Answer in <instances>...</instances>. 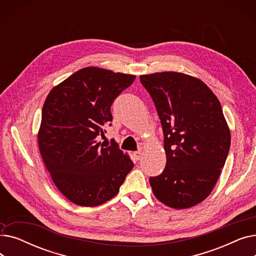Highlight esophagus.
Returning a JSON list of instances; mask_svg holds the SVG:
<instances>
[{"instance_id": "esophagus-1", "label": "esophagus", "mask_w": 256, "mask_h": 256, "mask_svg": "<svg viewBox=\"0 0 256 256\" xmlns=\"http://www.w3.org/2000/svg\"><path fill=\"white\" fill-rule=\"evenodd\" d=\"M134 158H135V160H139L142 158V152L141 150H138V152H134Z\"/></svg>"}]
</instances>
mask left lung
<instances>
[{
	"label": "left lung",
	"mask_w": 256,
	"mask_h": 256,
	"mask_svg": "<svg viewBox=\"0 0 256 256\" xmlns=\"http://www.w3.org/2000/svg\"><path fill=\"white\" fill-rule=\"evenodd\" d=\"M156 104L164 132L167 163L150 178L165 206L192 208L212 193L230 147V130L214 92L200 78L176 72L140 76Z\"/></svg>",
	"instance_id": "8db88e82"
}]
</instances>
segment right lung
<instances>
[{"instance_id":"1","label":"right lung","mask_w":256,"mask_h":256,"mask_svg":"<svg viewBox=\"0 0 256 256\" xmlns=\"http://www.w3.org/2000/svg\"><path fill=\"white\" fill-rule=\"evenodd\" d=\"M136 76L88 66L54 87L42 106L39 152L57 189L72 204L96 206L113 198L134 163L98 142L111 126V104Z\"/></svg>"}]
</instances>
